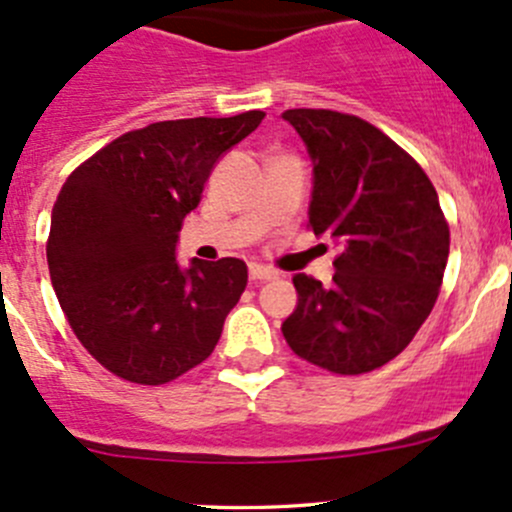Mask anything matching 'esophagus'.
I'll return each instance as SVG.
<instances>
[{
    "label": "esophagus",
    "mask_w": 512,
    "mask_h": 512,
    "mask_svg": "<svg viewBox=\"0 0 512 512\" xmlns=\"http://www.w3.org/2000/svg\"><path fill=\"white\" fill-rule=\"evenodd\" d=\"M280 277V272L272 270V267H265V265H250V280L255 282H270V280H277Z\"/></svg>",
    "instance_id": "esophagus-1"
}]
</instances>
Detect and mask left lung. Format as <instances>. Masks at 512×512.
<instances>
[{"label": "left lung", "mask_w": 512, "mask_h": 512, "mask_svg": "<svg viewBox=\"0 0 512 512\" xmlns=\"http://www.w3.org/2000/svg\"><path fill=\"white\" fill-rule=\"evenodd\" d=\"M314 163L309 227L342 245L332 285L294 275L289 349L332 374L399 356L438 299L451 232L433 183L386 133L352 113L289 108Z\"/></svg>", "instance_id": "1"}]
</instances>
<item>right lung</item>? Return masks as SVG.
<instances>
[{
	"label": "right lung",
	"mask_w": 512,
	"mask_h": 512,
	"mask_svg": "<svg viewBox=\"0 0 512 512\" xmlns=\"http://www.w3.org/2000/svg\"><path fill=\"white\" fill-rule=\"evenodd\" d=\"M265 113L180 118L128 131L66 178L46 240L51 285L69 327L103 369L160 386L213 354L247 287L237 257L175 262L185 215L218 158Z\"/></svg>",
	"instance_id": "obj_1"
}]
</instances>
